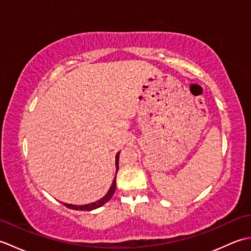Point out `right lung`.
Listing matches in <instances>:
<instances>
[{
	"label": "right lung",
	"instance_id": "obj_1",
	"mask_svg": "<svg viewBox=\"0 0 251 251\" xmlns=\"http://www.w3.org/2000/svg\"><path fill=\"white\" fill-rule=\"evenodd\" d=\"M119 157H120V152L116 154V157H115V166H116V174H117V170H119ZM116 174H115V177L113 182H112V185L110 190L108 191V193H106L102 199H100L97 201H94L92 204H87V205H72V204H67V202H63V205L66 207L70 208V209H74V210H83V211H89V210H94L96 208H99L102 205H104L106 201H109L111 200V197L113 196L115 189H116Z\"/></svg>",
	"mask_w": 251,
	"mask_h": 251
}]
</instances>
